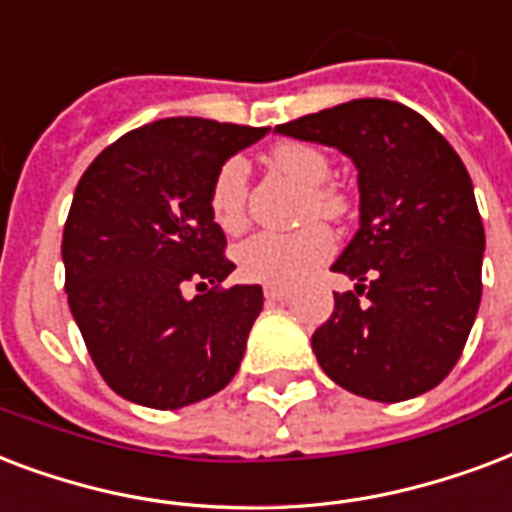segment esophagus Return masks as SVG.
<instances>
[{
  "instance_id": "1",
  "label": "esophagus",
  "mask_w": 512,
  "mask_h": 512,
  "mask_svg": "<svg viewBox=\"0 0 512 512\" xmlns=\"http://www.w3.org/2000/svg\"><path fill=\"white\" fill-rule=\"evenodd\" d=\"M263 292H265V298H268V300H287V298H290V287H276V284H268Z\"/></svg>"
}]
</instances>
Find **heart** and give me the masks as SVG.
Masks as SVG:
<instances>
[{"instance_id": "obj_1", "label": "heart", "mask_w": 512, "mask_h": 512, "mask_svg": "<svg viewBox=\"0 0 512 512\" xmlns=\"http://www.w3.org/2000/svg\"><path fill=\"white\" fill-rule=\"evenodd\" d=\"M271 163L290 179L308 187L303 217L341 220L349 212V195L341 187L325 182L330 177V161L317 147L306 142H279L271 150ZM249 166L244 158H228L209 187V212L222 230H239L247 220ZM335 252L333 233L322 222H308L292 233L260 230L236 247V265L247 282L287 284L300 282L317 265L327 263Z\"/></svg>"}]
</instances>
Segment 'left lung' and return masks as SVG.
<instances>
[{
	"mask_svg": "<svg viewBox=\"0 0 512 512\" xmlns=\"http://www.w3.org/2000/svg\"><path fill=\"white\" fill-rule=\"evenodd\" d=\"M357 163L360 230L333 263L357 279L311 335L335 384L378 403L454 370L481 306L483 220L462 158L400 101L354 99L276 126Z\"/></svg>",
	"mask_w": 512,
	"mask_h": 512,
	"instance_id": "1",
	"label": "left lung"
}]
</instances>
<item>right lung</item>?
Listing matches in <instances>:
<instances>
[{
  "label": "right lung",
  "instance_id": "right-lung-1",
  "mask_svg": "<svg viewBox=\"0 0 512 512\" xmlns=\"http://www.w3.org/2000/svg\"><path fill=\"white\" fill-rule=\"evenodd\" d=\"M265 128L166 117L96 155L74 190L61 255L66 298L93 365L131 403L174 411L230 384L263 311L236 268L209 187ZM202 292L193 301L184 287Z\"/></svg>",
  "mask_w": 512,
  "mask_h": 512
}]
</instances>
